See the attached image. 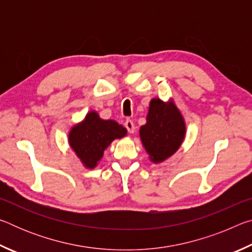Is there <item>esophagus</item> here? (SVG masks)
<instances>
[{
  "label": "esophagus",
  "mask_w": 252,
  "mask_h": 252,
  "mask_svg": "<svg viewBox=\"0 0 252 252\" xmlns=\"http://www.w3.org/2000/svg\"><path fill=\"white\" fill-rule=\"evenodd\" d=\"M125 126H126V129L127 130L129 133H134V131H135L134 123H133V121L130 120V119H126V122H125Z\"/></svg>",
  "instance_id": "1"
}]
</instances>
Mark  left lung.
I'll use <instances>...</instances> for the list:
<instances>
[{"label":"left lung","mask_w":252,"mask_h":252,"mask_svg":"<svg viewBox=\"0 0 252 252\" xmlns=\"http://www.w3.org/2000/svg\"><path fill=\"white\" fill-rule=\"evenodd\" d=\"M186 135V123L173 102L152 99L147 123L140 127V138L150 160L155 163L171 157Z\"/></svg>","instance_id":"1"}]
</instances>
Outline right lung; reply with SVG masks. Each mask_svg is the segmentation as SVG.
Segmentation results:
<instances>
[{"mask_svg":"<svg viewBox=\"0 0 252 252\" xmlns=\"http://www.w3.org/2000/svg\"><path fill=\"white\" fill-rule=\"evenodd\" d=\"M126 129L113 120H102L91 111L84 120L72 127L69 143L85 168L93 169L103 157V152L114 139L123 138Z\"/></svg>","mask_w":252,"mask_h":252,"instance_id":"1","label":"right lung"}]
</instances>
